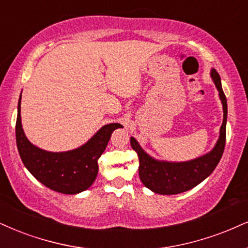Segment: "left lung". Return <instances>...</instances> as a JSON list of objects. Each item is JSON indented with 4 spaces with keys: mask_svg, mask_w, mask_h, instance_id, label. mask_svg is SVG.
Masks as SVG:
<instances>
[{
    "mask_svg": "<svg viewBox=\"0 0 248 248\" xmlns=\"http://www.w3.org/2000/svg\"><path fill=\"white\" fill-rule=\"evenodd\" d=\"M212 78L219 92L223 105V124L219 138L215 147L208 154L188 162L156 161L146 154L134 138H131V147L139 157V176L142 184L158 194H178L188 191L213 172L221 160L227 136V97L222 90L221 78L215 69L212 70Z\"/></svg>",
    "mask_w": 248,
    "mask_h": 248,
    "instance_id": "1",
    "label": "left lung"
}]
</instances>
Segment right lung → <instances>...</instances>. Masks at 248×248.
<instances>
[{
	"instance_id": "1",
	"label": "right lung",
	"mask_w": 248,
	"mask_h": 248,
	"mask_svg": "<svg viewBox=\"0 0 248 248\" xmlns=\"http://www.w3.org/2000/svg\"><path fill=\"white\" fill-rule=\"evenodd\" d=\"M21 97V94H20ZM121 124L105 125L87 143L75 151L51 153L33 146L24 134L18 102L16 141L24 166L45 186L64 194H77L93 184L99 171L97 160L105 152L112 131Z\"/></svg>"
}]
</instances>
